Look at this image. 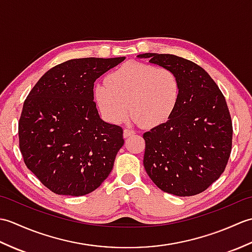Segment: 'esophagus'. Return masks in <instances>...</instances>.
Returning <instances> with one entry per match:
<instances>
[{
	"label": "esophagus",
	"instance_id": "esophagus-1",
	"mask_svg": "<svg viewBox=\"0 0 252 252\" xmlns=\"http://www.w3.org/2000/svg\"><path fill=\"white\" fill-rule=\"evenodd\" d=\"M134 131L133 130H129V129H125V131H123V136H125V138L126 137H130L131 135L134 134Z\"/></svg>",
	"mask_w": 252,
	"mask_h": 252
}]
</instances>
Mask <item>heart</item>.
Here are the masks:
<instances>
[{"mask_svg": "<svg viewBox=\"0 0 252 252\" xmlns=\"http://www.w3.org/2000/svg\"><path fill=\"white\" fill-rule=\"evenodd\" d=\"M107 84L94 88V98L107 120L121 123L129 114L144 127L168 121L181 97L179 77L167 68L129 62L112 71Z\"/></svg>", "mask_w": 252, "mask_h": 252, "instance_id": "heart-1", "label": "heart"}]
</instances>
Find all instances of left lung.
<instances>
[{
  "label": "left lung",
  "mask_w": 252,
  "mask_h": 252,
  "mask_svg": "<svg viewBox=\"0 0 252 252\" xmlns=\"http://www.w3.org/2000/svg\"><path fill=\"white\" fill-rule=\"evenodd\" d=\"M137 57L172 70L181 83L173 115L144 133V168L165 192L200 194L220 178L231 155L233 126L225 97L205 69L183 57L157 53Z\"/></svg>",
  "instance_id": "left-lung-1"
}]
</instances>
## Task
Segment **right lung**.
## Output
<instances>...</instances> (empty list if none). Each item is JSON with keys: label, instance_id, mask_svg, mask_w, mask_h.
<instances>
[{"label": "right lung", "instance_id": "add662e5", "mask_svg": "<svg viewBox=\"0 0 252 252\" xmlns=\"http://www.w3.org/2000/svg\"><path fill=\"white\" fill-rule=\"evenodd\" d=\"M125 60L67 61L46 71L27 96L20 152L27 168L55 194L87 195L111 172L123 130L100 119L93 89L96 79Z\"/></svg>", "mask_w": 252, "mask_h": 252}]
</instances>
